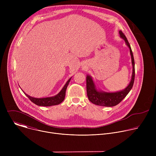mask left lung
I'll list each match as a JSON object with an SVG mask.
<instances>
[{
  "label": "left lung",
  "instance_id": "obj_1",
  "mask_svg": "<svg viewBox=\"0 0 156 156\" xmlns=\"http://www.w3.org/2000/svg\"><path fill=\"white\" fill-rule=\"evenodd\" d=\"M119 34L120 37L124 39L125 43L129 49L130 55L131 57V63L133 66V73L131 80L128 86L125 88L123 90L115 92V93H107L104 91H98L95 86V84L91 76H86V91L87 96L92 103L101 106L105 107H113L119 104L128 94V93L131 90L135 81V60L133 57V54L130 47L129 44L122 31H119Z\"/></svg>",
  "mask_w": 156,
  "mask_h": 156
}]
</instances>
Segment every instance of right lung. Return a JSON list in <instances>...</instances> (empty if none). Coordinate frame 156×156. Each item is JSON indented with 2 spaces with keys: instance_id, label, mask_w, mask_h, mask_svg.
Returning a JSON list of instances; mask_svg holds the SVG:
<instances>
[{
  "instance_id": "1",
  "label": "right lung",
  "mask_w": 156,
  "mask_h": 156,
  "mask_svg": "<svg viewBox=\"0 0 156 156\" xmlns=\"http://www.w3.org/2000/svg\"><path fill=\"white\" fill-rule=\"evenodd\" d=\"M71 78H70L67 81H66V84L64 85V86L62 88V90L59 92V93L53 97L45 98H33V97L28 96V94L25 93V92H23V93L26 94V96L30 99V100L32 102L34 103L35 104H36L37 105L48 107V106L58 105V104H60L65 99L66 87H67V86L70 81Z\"/></svg>"
}]
</instances>
